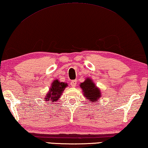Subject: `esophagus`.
I'll list each match as a JSON object with an SVG mask.
<instances>
[{
    "label": "esophagus",
    "instance_id": "1",
    "mask_svg": "<svg viewBox=\"0 0 148 148\" xmlns=\"http://www.w3.org/2000/svg\"><path fill=\"white\" fill-rule=\"evenodd\" d=\"M76 84H77V81L76 79L75 80H72V81L71 82V85L72 87H75L76 86Z\"/></svg>",
    "mask_w": 148,
    "mask_h": 148
}]
</instances>
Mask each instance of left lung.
<instances>
[{
  "label": "left lung",
  "instance_id": "obj_1",
  "mask_svg": "<svg viewBox=\"0 0 148 148\" xmlns=\"http://www.w3.org/2000/svg\"><path fill=\"white\" fill-rule=\"evenodd\" d=\"M80 87L82 88L83 95L87 99L92 102H96L101 96V92L99 88L95 86V84L90 79L87 78L85 81L80 84Z\"/></svg>",
  "mask_w": 148,
  "mask_h": 148
}]
</instances>
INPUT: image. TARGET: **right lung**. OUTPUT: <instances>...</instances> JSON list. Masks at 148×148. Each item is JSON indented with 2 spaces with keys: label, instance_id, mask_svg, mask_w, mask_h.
<instances>
[{
  "label": "right lung",
  "instance_id": "right-lung-1",
  "mask_svg": "<svg viewBox=\"0 0 148 148\" xmlns=\"http://www.w3.org/2000/svg\"><path fill=\"white\" fill-rule=\"evenodd\" d=\"M66 86L67 84L65 83L60 82L58 80H54L51 85L49 92L47 94L46 98H45V101L50 100V101H52L53 102L58 101Z\"/></svg>",
  "mask_w": 148,
  "mask_h": 148
}]
</instances>
